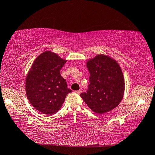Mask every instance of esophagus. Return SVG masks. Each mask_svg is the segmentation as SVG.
<instances>
[{
    "instance_id": "34e87169",
    "label": "esophagus",
    "mask_w": 155,
    "mask_h": 155,
    "mask_svg": "<svg viewBox=\"0 0 155 155\" xmlns=\"http://www.w3.org/2000/svg\"><path fill=\"white\" fill-rule=\"evenodd\" d=\"M75 93L77 94H81L82 93V91L81 90H78V91H76Z\"/></svg>"
}]
</instances>
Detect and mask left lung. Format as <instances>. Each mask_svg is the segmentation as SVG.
<instances>
[{
  "mask_svg": "<svg viewBox=\"0 0 155 155\" xmlns=\"http://www.w3.org/2000/svg\"><path fill=\"white\" fill-rule=\"evenodd\" d=\"M90 73L87 93L80 94L94 113L103 114L116 108L123 99L124 78L118 62L106 54H97L88 59Z\"/></svg>",
  "mask_w": 155,
  "mask_h": 155,
  "instance_id": "1",
  "label": "left lung"
}]
</instances>
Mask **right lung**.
<instances>
[{
  "label": "right lung",
  "instance_id": "right-lung-1",
  "mask_svg": "<svg viewBox=\"0 0 155 155\" xmlns=\"http://www.w3.org/2000/svg\"><path fill=\"white\" fill-rule=\"evenodd\" d=\"M67 62L47 51L35 58L26 78V94L32 107L47 116L57 113L72 91L60 70Z\"/></svg>",
  "mask_w": 155,
  "mask_h": 155
}]
</instances>
